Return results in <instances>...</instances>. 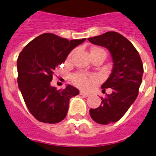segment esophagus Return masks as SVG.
I'll return each instance as SVG.
<instances>
[{
  "label": "esophagus",
  "mask_w": 156,
  "mask_h": 156,
  "mask_svg": "<svg viewBox=\"0 0 156 156\" xmlns=\"http://www.w3.org/2000/svg\"><path fill=\"white\" fill-rule=\"evenodd\" d=\"M80 95H82V96H84V97H89V96H90V93H87V92L85 91H80Z\"/></svg>",
  "instance_id": "1"
}]
</instances>
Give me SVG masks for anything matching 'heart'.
<instances>
[{
	"label": "heart",
	"mask_w": 156,
	"mask_h": 156,
	"mask_svg": "<svg viewBox=\"0 0 156 156\" xmlns=\"http://www.w3.org/2000/svg\"><path fill=\"white\" fill-rule=\"evenodd\" d=\"M96 54H104V55H105V52L101 48H94L90 51V55H96ZM70 57H71V55L69 56V58H70ZM72 80L77 87L81 88H86L90 86L92 83L96 81V77L92 76H88L83 73H76L72 76Z\"/></svg>",
	"instance_id": "obj_1"
}]
</instances>
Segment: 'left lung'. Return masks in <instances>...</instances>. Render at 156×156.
Wrapping results in <instances>:
<instances>
[{
	"instance_id": "8db88e82",
	"label": "left lung",
	"mask_w": 156,
	"mask_h": 156,
	"mask_svg": "<svg viewBox=\"0 0 156 156\" xmlns=\"http://www.w3.org/2000/svg\"><path fill=\"white\" fill-rule=\"evenodd\" d=\"M88 41L107 48L113 62L111 74L101 85L102 92L111 88L112 93L101 98L99 107L90 109L94 121L109 124L119 120L137 98L144 73L142 61L131 42L119 33L107 32Z\"/></svg>"
}]
</instances>
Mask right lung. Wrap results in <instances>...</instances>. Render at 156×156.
<instances>
[{
	"instance_id": "obj_1",
	"label": "right lung",
	"mask_w": 156,
	"mask_h": 156,
	"mask_svg": "<svg viewBox=\"0 0 156 156\" xmlns=\"http://www.w3.org/2000/svg\"><path fill=\"white\" fill-rule=\"evenodd\" d=\"M85 40L68 41L47 33L34 38L19 54L18 85L29 111L40 122H61L67 115L70 98L79 94L73 86L58 90L51 81L56 67Z\"/></svg>"
}]
</instances>
